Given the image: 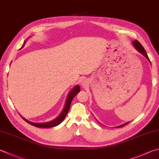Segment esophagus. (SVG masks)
<instances>
[{
  "label": "esophagus",
  "instance_id": "1",
  "mask_svg": "<svg viewBox=\"0 0 159 159\" xmlns=\"http://www.w3.org/2000/svg\"><path fill=\"white\" fill-rule=\"evenodd\" d=\"M80 85H81V86L83 88H85L87 87V86L88 85V80L86 79H83L81 83H80Z\"/></svg>",
  "mask_w": 159,
  "mask_h": 159
}]
</instances>
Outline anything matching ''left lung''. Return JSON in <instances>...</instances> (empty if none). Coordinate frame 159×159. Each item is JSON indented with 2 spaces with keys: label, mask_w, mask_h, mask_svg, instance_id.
<instances>
[{
  "label": "left lung",
  "mask_w": 159,
  "mask_h": 159,
  "mask_svg": "<svg viewBox=\"0 0 159 159\" xmlns=\"http://www.w3.org/2000/svg\"><path fill=\"white\" fill-rule=\"evenodd\" d=\"M132 44H133V45H134V48H135V49H136L138 52H140V53L141 54H143V56H145V57H146V58L148 60V61L150 62V64H151V62H150V60H149V59L148 54H147L146 51H145V48H144L143 46L140 44V43L139 42H138L137 40H134V42H132ZM99 122V124H101L99 122ZM128 123H129V122H126V123H125V124H124V125H120V126H117V128L122 127V126H125V125H127Z\"/></svg>",
  "instance_id": "obj_1"
}]
</instances>
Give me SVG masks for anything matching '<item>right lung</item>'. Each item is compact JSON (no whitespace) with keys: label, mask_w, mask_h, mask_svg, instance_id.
I'll return each mask as SVG.
<instances>
[{"label":"right lung","mask_w":159,"mask_h":159,"mask_svg":"<svg viewBox=\"0 0 159 159\" xmlns=\"http://www.w3.org/2000/svg\"><path fill=\"white\" fill-rule=\"evenodd\" d=\"M25 43V41L24 42V44L23 45V47L21 48H23L24 47V44ZM80 92V86L79 85H77L75 86V87L71 89V90L69 92V94L67 97V99H66L65 101V104L64 106V108L62 109V112H60V114L57 116L56 119H54L53 120L50 121V122H44V123H35V122H30V121L24 118V117H22L21 115V116L22 117L23 119H24L25 122H28V124H30V125H33L34 126H36V127H38V128H51V127H54V126H56L57 125H59L60 123H61L63 120H64L65 117H66V115H67V112L69 111V110H70V105H71V101L73 99V98L76 96V95L79 93Z\"/></svg>","instance_id":"1"}]
</instances>
